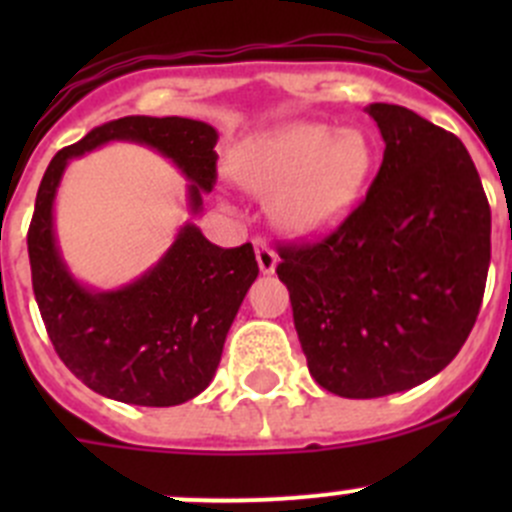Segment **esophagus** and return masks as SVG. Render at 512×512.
<instances>
[{"instance_id": "34e87169", "label": "esophagus", "mask_w": 512, "mask_h": 512, "mask_svg": "<svg viewBox=\"0 0 512 512\" xmlns=\"http://www.w3.org/2000/svg\"><path fill=\"white\" fill-rule=\"evenodd\" d=\"M255 257H257V265H260L262 275H275L280 257H277V252L272 250L270 245H265V242H255Z\"/></svg>"}]
</instances>
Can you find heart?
Instances as JSON below:
<instances>
[{
	"mask_svg": "<svg viewBox=\"0 0 512 512\" xmlns=\"http://www.w3.org/2000/svg\"><path fill=\"white\" fill-rule=\"evenodd\" d=\"M374 163V146L359 128L334 131L322 121H289L250 138L235 153L232 175L252 193H272L277 227L317 240L347 223Z\"/></svg>",
	"mask_w": 512,
	"mask_h": 512,
	"instance_id": "1",
	"label": "heart"
}]
</instances>
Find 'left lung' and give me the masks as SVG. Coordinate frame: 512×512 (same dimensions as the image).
Wrapping results in <instances>:
<instances>
[{
	"instance_id": "1",
	"label": "left lung",
	"mask_w": 512,
	"mask_h": 512,
	"mask_svg": "<svg viewBox=\"0 0 512 512\" xmlns=\"http://www.w3.org/2000/svg\"><path fill=\"white\" fill-rule=\"evenodd\" d=\"M384 160L366 200L317 245L280 247L309 374L344 399L414 389L446 369L476 324L490 208L453 133L394 103L366 108Z\"/></svg>"
}]
</instances>
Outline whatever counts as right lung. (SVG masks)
I'll return each instance as SVG.
<instances>
[{
	"mask_svg": "<svg viewBox=\"0 0 512 512\" xmlns=\"http://www.w3.org/2000/svg\"><path fill=\"white\" fill-rule=\"evenodd\" d=\"M113 141L146 146L188 180V210L213 190L218 131L180 116H126L96 126L54 156L36 193L29 227L34 297L51 344L71 374L106 399L133 406H178L208 389L225 337L257 280L252 245H213L195 223L141 277L116 289L84 285L61 255L54 205L74 158Z\"/></svg>",
	"mask_w": 512,
	"mask_h": 512,
	"instance_id": "1",
	"label": "right lung"
}]
</instances>
